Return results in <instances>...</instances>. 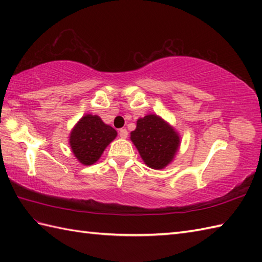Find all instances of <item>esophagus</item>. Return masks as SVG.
<instances>
[{
    "label": "esophagus",
    "instance_id": "obj_1",
    "mask_svg": "<svg viewBox=\"0 0 262 262\" xmlns=\"http://www.w3.org/2000/svg\"><path fill=\"white\" fill-rule=\"evenodd\" d=\"M119 136H120L121 138H127L128 132H127L126 128H121V129L119 130Z\"/></svg>",
    "mask_w": 262,
    "mask_h": 262
}]
</instances>
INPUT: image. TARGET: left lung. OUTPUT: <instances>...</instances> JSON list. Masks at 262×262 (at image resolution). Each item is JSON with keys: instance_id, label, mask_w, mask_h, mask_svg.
Here are the masks:
<instances>
[{"instance_id": "left-lung-1", "label": "left lung", "mask_w": 262, "mask_h": 262, "mask_svg": "<svg viewBox=\"0 0 262 262\" xmlns=\"http://www.w3.org/2000/svg\"><path fill=\"white\" fill-rule=\"evenodd\" d=\"M130 140L149 168L160 170L174 158L180 138L173 128L155 115H147L137 120L130 133Z\"/></svg>"}]
</instances>
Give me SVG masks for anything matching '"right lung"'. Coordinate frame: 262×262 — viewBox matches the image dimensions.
Segmentation results:
<instances>
[{
	"mask_svg": "<svg viewBox=\"0 0 262 262\" xmlns=\"http://www.w3.org/2000/svg\"><path fill=\"white\" fill-rule=\"evenodd\" d=\"M116 136L117 132L105 125L100 117L86 115L72 130L70 144L76 159L82 164L91 165L100 159L104 148Z\"/></svg>",
	"mask_w": 262,
	"mask_h": 262,
	"instance_id": "obj_1",
	"label": "right lung"
}]
</instances>
